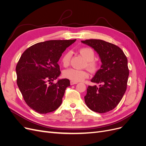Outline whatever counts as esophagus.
Instances as JSON below:
<instances>
[{"mask_svg": "<svg viewBox=\"0 0 146 146\" xmlns=\"http://www.w3.org/2000/svg\"><path fill=\"white\" fill-rule=\"evenodd\" d=\"M70 85H76V84H77V82H73V81H70Z\"/></svg>", "mask_w": 146, "mask_h": 146, "instance_id": "1", "label": "esophagus"}]
</instances>
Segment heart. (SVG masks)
<instances>
[{
    "label": "heart",
    "mask_w": 146,
    "mask_h": 146,
    "mask_svg": "<svg viewBox=\"0 0 146 146\" xmlns=\"http://www.w3.org/2000/svg\"><path fill=\"white\" fill-rule=\"evenodd\" d=\"M79 52L83 58L88 61L87 66L91 70H94L97 68V63L93 60L95 58V54L94 50L89 47L81 48ZM71 53L70 52H66L61 58V63L64 66H68L69 64ZM63 76L65 78L69 79L73 82H80L85 80L89 77V74L85 70L78 69L76 68H69L66 69L63 72Z\"/></svg>",
    "instance_id": "1"
}]
</instances>
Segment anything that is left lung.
<instances>
[{
    "mask_svg": "<svg viewBox=\"0 0 146 146\" xmlns=\"http://www.w3.org/2000/svg\"><path fill=\"white\" fill-rule=\"evenodd\" d=\"M81 42L94 48L102 62L91 80L100 85L88 87L85 104L92 111L107 113L116 107L125 94L129 76L127 58L121 48L113 44L100 39Z\"/></svg>",
    "mask_w": 146,
    "mask_h": 146,
    "instance_id": "8db88e82",
    "label": "left lung"
}]
</instances>
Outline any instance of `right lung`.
<instances>
[{
  "label": "right lung",
  "mask_w": 146,
  "mask_h": 146,
  "mask_svg": "<svg viewBox=\"0 0 146 146\" xmlns=\"http://www.w3.org/2000/svg\"><path fill=\"white\" fill-rule=\"evenodd\" d=\"M72 40H50L29 47L21 55L16 71L17 84L29 107L38 113L54 111L62 103L69 79L52 82L61 74L58 64L63 52Z\"/></svg>",
  "instance_id": "add662e5"
}]
</instances>
